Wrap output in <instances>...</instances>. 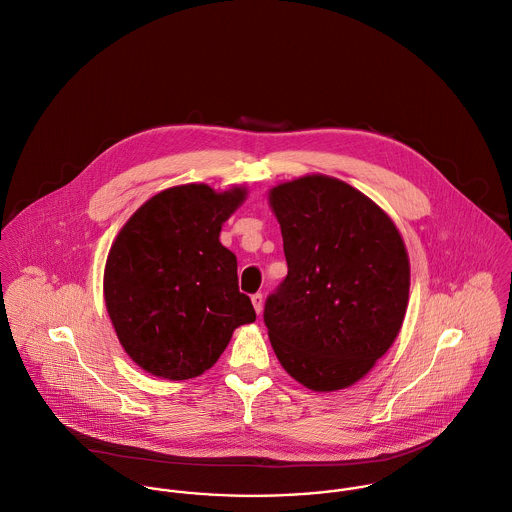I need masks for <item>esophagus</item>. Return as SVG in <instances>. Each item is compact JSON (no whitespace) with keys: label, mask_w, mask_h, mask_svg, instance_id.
<instances>
[{"label":"esophagus","mask_w":512,"mask_h":512,"mask_svg":"<svg viewBox=\"0 0 512 512\" xmlns=\"http://www.w3.org/2000/svg\"><path fill=\"white\" fill-rule=\"evenodd\" d=\"M251 303H253V307H255V312H257V314H261V312H263V295H261V293L253 295V297H251Z\"/></svg>","instance_id":"34e87169"}]
</instances>
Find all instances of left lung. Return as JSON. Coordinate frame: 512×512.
<instances>
[{"instance_id":"obj_1","label":"left lung","mask_w":512,"mask_h":512,"mask_svg":"<svg viewBox=\"0 0 512 512\" xmlns=\"http://www.w3.org/2000/svg\"><path fill=\"white\" fill-rule=\"evenodd\" d=\"M287 279L265 303L271 346L299 384L336 392L362 380L398 338L409 257L392 217L324 174L277 184Z\"/></svg>"}]
</instances>
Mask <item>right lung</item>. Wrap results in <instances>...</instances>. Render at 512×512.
Here are the masks:
<instances>
[{"instance_id": "add662e5", "label": "right lung", "mask_w": 512, "mask_h": 512, "mask_svg": "<svg viewBox=\"0 0 512 512\" xmlns=\"http://www.w3.org/2000/svg\"><path fill=\"white\" fill-rule=\"evenodd\" d=\"M247 188H168L122 225L104 265V303L124 352L144 372L190 380L209 370L233 330L255 320L237 287V257L221 225Z\"/></svg>"}]
</instances>
